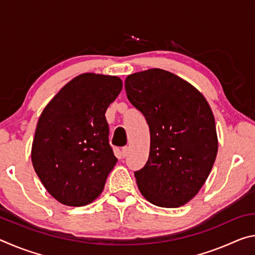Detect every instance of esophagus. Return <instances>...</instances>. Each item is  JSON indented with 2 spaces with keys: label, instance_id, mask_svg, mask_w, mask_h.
I'll return each mask as SVG.
<instances>
[{
  "label": "esophagus",
  "instance_id": "34e87169",
  "mask_svg": "<svg viewBox=\"0 0 255 255\" xmlns=\"http://www.w3.org/2000/svg\"><path fill=\"white\" fill-rule=\"evenodd\" d=\"M129 152H130V148H129L128 146H125V147L122 148V153H120V155H122L123 158H125L129 154Z\"/></svg>",
  "mask_w": 255,
  "mask_h": 255
}]
</instances>
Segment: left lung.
<instances>
[{"instance_id":"1","label":"left lung","mask_w":255,"mask_h":255,"mask_svg":"<svg viewBox=\"0 0 255 255\" xmlns=\"http://www.w3.org/2000/svg\"><path fill=\"white\" fill-rule=\"evenodd\" d=\"M125 89L150 132L148 159L135 172L138 189L155 206L185 205L206 182L217 155L209 103L189 82L161 68L128 75Z\"/></svg>"}]
</instances>
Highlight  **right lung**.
I'll list each match as a JSON object with an SVG mask.
<instances>
[{
    "label": "right lung",
    "mask_w": 255,
    "mask_h": 255,
    "mask_svg": "<svg viewBox=\"0 0 255 255\" xmlns=\"http://www.w3.org/2000/svg\"><path fill=\"white\" fill-rule=\"evenodd\" d=\"M122 89L118 76L84 73L64 85L42 110L31 161L41 183L60 204L89 205L103 191L118 161L105 115Z\"/></svg>",
    "instance_id": "right-lung-1"
}]
</instances>
